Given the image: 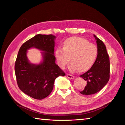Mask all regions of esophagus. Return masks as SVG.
Segmentation results:
<instances>
[{
  "mask_svg": "<svg viewBox=\"0 0 125 125\" xmlns=\"http://www.w3.org/2000/svg\"><path fill=\"white\" fill-rule=\"evenodd\" d=\"M67 77L69 78V79H74V77L72 75H71V74H67Z\"/></svg>",
  "mask_w": 125,
  "mask_h": 125,
  "instance_id": "1",
  "label": "esophagus"
}]
</instances>
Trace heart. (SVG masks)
I'll return each instance as SVG.
<instances>
[{"instance_id": "1", "label": "heart", "mask_w": 125, "mask_h": 125, "mask_svg": "<svg viewBox=\"0 0 125 125\" xmlns=\"http://www.w3.org/2000/svg\"><path fill=\"white\" fill-rule=\"evenodd\" d=\"M98 47L88 40L79 37H69L63 43V48L58 47L55 51L58 64L63 68L70 61L69 70L80 72L88 71L95 61Z\"/></svg>"}]
</instances>
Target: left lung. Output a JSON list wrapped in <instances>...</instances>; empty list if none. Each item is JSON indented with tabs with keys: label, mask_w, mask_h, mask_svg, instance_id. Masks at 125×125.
Segmentation results:
<instances>
[{
	"label": "left lung",
	"mask_w": 125,
	"mask_h": 125,
	"mask_svg": "<svg viewBox=\"0 0 125 125\" xmlns=\"http://www.w3.org/2000/svg\"><path fill=\"white\" fill-rule=\"evenodd\" d=\"M96 40L98 50L95 61L89 70L80 75L87 82V84L80 94L84 95H92L98 93L104 87L110 78V61L106 47L103 42L97 37Z\"/></svg>",
	"instance_id": "1"
}]
</instances>
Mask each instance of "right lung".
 Wrapping results in <instances>:
<instances>
[{
  "label": "right lung",
  "instance_id": "obj_1",
  "mask_svg": "<svg viewBox=\"0 0 125 125\" xmlns=\"http://www.w3.org/2000/svg\"><path fill=\"white\" fill-rule=\"evenodd\" d=\"M53 35L38 34L21 46L15 64L19 88L33 99L42 100L52 92L54 80L65 73L56 64L54 55L55 39ZM35 48L41 50L42 61L39 64L30 62L27 51Z\"/></svg>",
  "mask_w": 125,
  "mask_h": 125
}]
</instances>
